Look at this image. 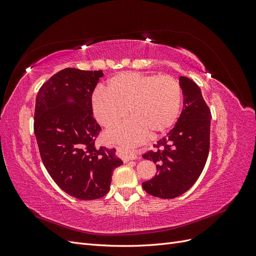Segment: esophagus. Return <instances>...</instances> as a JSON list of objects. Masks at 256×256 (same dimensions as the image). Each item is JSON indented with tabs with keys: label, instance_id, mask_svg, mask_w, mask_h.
Returning a JSON list of instances; mask_svg holds the SVG:
<instances>
[{
	"label": "esophagus",
	"instance_id": "34e87169",
	"mask_svg": "<svg viewBox=\"0 0 256 256\" xmlns=\"http://www.w3.org/2000/svg\"><path fill=\"white\" fill-rule=\"evenodd\" d=\"M122 157L124 162H128L130 160H136L138 158L136 154L129 152H122Z\"/></svg>",
	"mask_w": 256,
	"mask_h": 256
}]
</instances>
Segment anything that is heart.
<instances>
[{"mask_svg": "<svg viewBox=\"0 0 256 256\" xmlns=\"http://www.w3.org/2000/svg\"><path fill=\"white\" fill-rule=\"evenodd\" d=\"M180 102V85L173 76L127 72L112 76L106 90H96L92 106L97 120L109 129L125 120L129 111L132 118L108 132L106 138L134 147L145 142L152 132L166 134L178 118Z\"/></svg>", "mask_w": 256, "mask_h": 256, "instance_id": "b5f03b06", "label": "heart"}]
</instances>
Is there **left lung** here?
<instances>
[{
    "instance_id": "left-lung-1",
    "label": "left lung",
    "mask_w": 256,
    "mask_h": 256,
    "mask_svg": "<svg viewBox=\"0 0 256 256\" xmlns=\"http://www.w3.org/2000/svg\"><path fill=\"white\" fill-rule=\"evenodd\" d=\"M184 108L170 132L143 154L152 160L158 174L142 184L152 196L174 198L188 191L205 166L210 144L212 113L196 82L180 76Z\"/></svg>"
}]
</instances>
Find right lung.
<instances>
[{"label": "right lung", "instance_id": "add662e5", "mask_svg": "<svg viewBox=\"0 0 256 256\" xmlns=\"http://www.w3.org/2000/svg\"><path fill=\"white\" fill-rule=\"evenodd\" d=\"M102 76L65 68L36 97L34 132L44 164L62 190L84 200L104 196L112 172L122 164L115 148L95 146L102 128L92 116V95Z\"/></svg>", "mask_w": 256, "mask_h": 256}]
</instances>
